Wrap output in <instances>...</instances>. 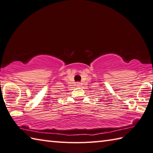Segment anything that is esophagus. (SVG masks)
<instances>
[{"label":"esophagus","mask_w":153,"mask_h":153,"mask_svg":"<svg viewBox=\"0 0 153 153\" xmlns=\"http://www.w3.org/2000/svg\"><path fill=\"white\" fill-rule=\"evenodd\" d=\"M80 82H76V86H78V87H79V86H80Z\"/></svg>","instance_id":"1"}]
</instances>
